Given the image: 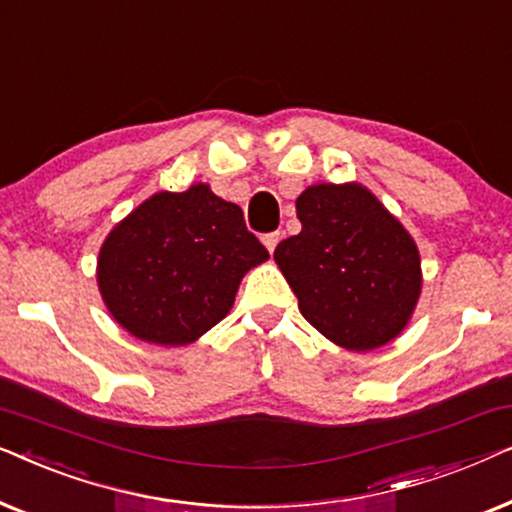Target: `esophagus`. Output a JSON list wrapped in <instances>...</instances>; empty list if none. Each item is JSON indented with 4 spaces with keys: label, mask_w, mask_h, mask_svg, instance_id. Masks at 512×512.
Here are the masks:
<instances>
[{
    "label": "esophagus",
    "mask_w": 512,
    "mask_h": 512,
    "mask_svg": "<svg viewBox=\"0 0 512 512\" xmlns=\"http://www.w3.org/2000/svg\"><path fill=\"white\" fill-rule=\"evenodd\" d=\"M279 237H282V235H279L277 230H275V233H265V235H263V244H265V247H268L270 254H272V251H275Z\"/></svg>",
    "instance_id": "1"
}]
</instances>
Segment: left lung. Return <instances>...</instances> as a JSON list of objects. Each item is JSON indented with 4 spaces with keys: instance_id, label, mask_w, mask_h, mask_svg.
Listing matches in <instances>:
<instances>
[{
    "instance_id": "1",
    "label": "left lung",
    "mask_w": 512,
    "mask_h": 512,
    "mask_svg": "<svg viewBox=\"0 0 512 512\" xmlns=\"http://www.w3.org/2000/svg\"><path fill=\"white\" fill-rule=\"evenodd\" d=\"M296 212L303 230L277 244L275 261L303 317L352 352L394 340L422 291L408 230L359 184L310 186Z\"/></svg>"
}]
</instances>
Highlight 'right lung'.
<instances>
[{
	"label": "right lung",
	"instance_id": "1",
	"mask_svg": "<svg viewBox=\"0 0 512 512\" xmlns=\"http://www.w3.org/2000/svg\"><path fill=\"white\" fill-rule=\"evenodd\" d=\"M265 258L242 209L195 184L153 195L111 230L97 284L135 338L177 347L226 317L242 277Z\"/></svg>",
	"mask_w": 512,
	"mask_h": 512
}]
</instances>
